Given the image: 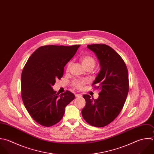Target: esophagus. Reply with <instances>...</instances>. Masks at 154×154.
<instances>
[{
  "instance_id": "obj_1",
  "label": "esophagus",
  "mask_w": 154,
  "mask_h": 154,
  "mask_svg": "<svg viewBox=\"0 0 154 154\" xmlns=\"http://www.w3.org/2000/svg\"><path fill=\"white\" fill-rule=\"evenodd\" d=\"M75 97H82V95L80 94H75Z\"/></svg>"
}]
</instances>
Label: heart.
<instances>
[{
	"label": "heart",
	"mask_w": 154,
	"mask_h": 154,
	"mask_svg": "<svg viewBox=\"0 0 154 154\" xmlns=\"http://www.w3.org/2000/svg\"><path fill=\"white\" fill-rule=\"evenodd\" d=\"M80 61L82 63V66L85 69L87 68H90L93 69L96 64V61L94 58L90 55H85L82 56L80 58ZM71 63L69 62L66 66V71L68 72L69 70L70 67ZM88 83V81L87 79H75L72 82V85L78 90H82L84 88L86 84Z\"/></svg>",
	"instance_id": "heart-1"
}]
</instances>
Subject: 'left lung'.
Instances as JSON below:
<instances>
[{"label":"left lung","mask_w":154,"mask_h":154,"mask_svg":"<svg viewBox=\"0 0 154 154\" xmlns=\"http://www.w3.org/2000/svg\"><path fill=\"white\" fill-rule=\"evenodd\" d=\"M99 60L100 70L92 85L100 90L97 99L83 95L86 105L82 116L90 125L105 126L112 122L122 111L129 91L128 72L121 57L104 44L88 45Z\"/></svg>","instance_id":"obj_1"}]
</instances>
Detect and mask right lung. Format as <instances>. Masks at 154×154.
<instances>
[{
    "mask_svg": "<svg viewBox=\"0 0 154 154\" xmlns=\"http://www.w3.org/2000/svg\"><path fill=\"white\" fill-rule=\"evenodd\" d=\"M80 45H47L38 48L28 60L22 73L21 91L24 105L32 118L51 126L63 118L66 106L75 99L67 90L59 94L52 88L61 79L64 67Z\"/></svg>",
    "mask_w": 154,
    "mask_h": 154,
    "instance_id": "add662e5",
    "label": "right lung"
}]
</instances>
